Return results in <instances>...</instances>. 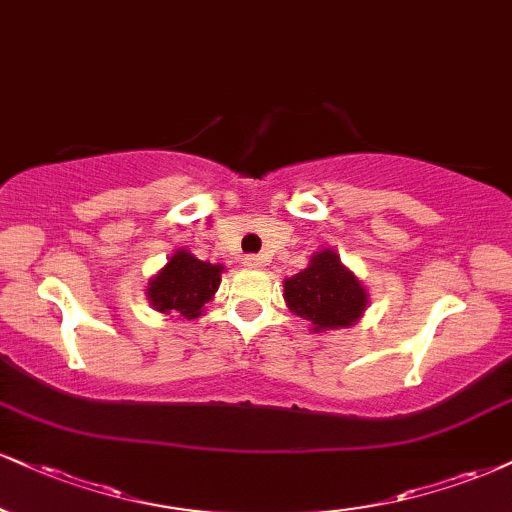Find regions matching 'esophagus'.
Wrapping results in <instances>:
<instances>
[{
  "instance_id": "obj_1",
  "label": "esophagus",
  "mask_w": 512,
  "mask_h": 512,
  "mask_svg": "<svg viewBox=\"0 0 512 512\" xmlns=\"http://www.w3.org/2000/svg\"><path fill=\"white\" fill-rule=\"evenodd\" d=\"M243 262H245V267H250V269H262L264 267V257H260V255H248Z\"/></svg>"
}]
</instances>
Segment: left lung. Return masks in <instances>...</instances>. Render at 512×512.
I'll return each instance as SVG.
<instances>
[{"mask_svg": "<svg viewBox=\"0 0 512 512\" xmlns=\"http://www.w3.org/2000/svg\"><path fill=\"white\" fill-rule=\"evenodd\" d=\"M283 298L315 331L353 326L367 307V291L334 250H319L307 269L283 281Z\"/></svg>", "mask_w": 512, "mask_h": 512, "instance_id": "left-lung-1", "label": "left lung"}]
</instances>
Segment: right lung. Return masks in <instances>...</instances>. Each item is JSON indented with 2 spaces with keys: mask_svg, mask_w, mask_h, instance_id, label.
I'll return each mask as SVG.
<instances>
[{
  "mask_svg": "<svg viewBox=\"0 0 512 512\" xmlns=\"http://www.w3.org/2000/svg\"><path fill=\"white\" fill-rule=\"evenodd\" d=\"M221 264L197 260L188 250H176L157 276L147 283V298L152 307L164 315L195 319L202 315V307L212 300L221 283Z\"/></svg>",
  "mask_w": 512,
  "mask_h": 512,
  "instance_id": "obj_1",
  "label": "right lung"
}]
</instances>
